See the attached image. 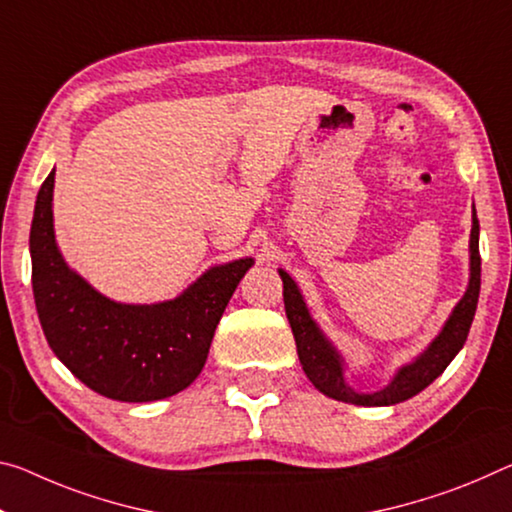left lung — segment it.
Returning a JSON list of instances; mask_svg holds the SVG:
<instances>
[{
	"label": "left lung",
	"mask_w": 512,
	"mask_h": 512,
	"mask_svg": "<svg viewBox=\"0 0 512 512\" xmlns=\"http://www.w3.org/2000/svg\"><path fill=\"white\" fill-rule=\"evenodd\" d=\"M285 285V312L289 319L291 332L296 339L298 360L303 364L305 376L312 380V385L323 392L330 399L353 403V405H394L401 401H408L412 396L426 389L440 373L449 367V362L456 358L458 351L467 342L469 328H472L476 305H478V291H481V255H478V218L476 209L472 216V237H469V287L460 303L453 307L449 319H446L444 328L437 335L431 346L419 355L415 362L405 364L399 369L392 383L380 392L360 394L353 387L346 385L344 380V360L337 353L321 328L316 326L314 319L307 312V305L296 282L291 280L287 271H278Z\"/></svg>",
	"instance_id": "1"
}]
</instances>
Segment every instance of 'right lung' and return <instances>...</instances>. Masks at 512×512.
<instances>
[{"mask_svg":"<svg viewBox=\"0 0 512 512\" xmlns=\"http://www.w3.org/2000/svg\"><path fill=\"white\" fill-rule=\"evenodd\" d=\"M52 191L54 170L38 191L29 250L38 319L54 355L113 401L145 403L182 392L205 367L214 330L253 257L214 266L166 303H116L63 262Z\"/></svg>","mask_w":512,"mask_h":512,"instance_id":"1","label":"right lung"}]
</instances>
